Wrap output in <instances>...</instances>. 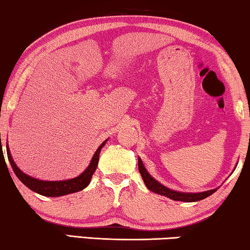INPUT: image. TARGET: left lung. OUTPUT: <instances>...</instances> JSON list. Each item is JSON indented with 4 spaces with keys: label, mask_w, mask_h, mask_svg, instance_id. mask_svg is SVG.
<instances>
[{
    "label": "left lung",
    "mask_w": 250,
    "mask_h": 250,
    "mask_svg": "<svg viewBox=\"0 0 250 250\" xmlns=\"http://www.w3.org/2000/svg\"><path fill=\"white\" fill-rule=\"evenodd\" d=\"M139 170L143 181H145L146 188H148L149 190H151L152 192L162 194V196L168 197L169 199H173V200L187 201V203H191V201H199V200L205 199V198H207L208 196H210V194H213L215 191L217 190V189H213V190H208V191H205V192H199V193L177 192V191L170 190L168 188L164 187L163 184H160L158 181H156L148 172H146V167L143 166L142 160L140 158H139Z\"/></svg>",
    "instance_id": "left-lung-1"
}]
</instances>
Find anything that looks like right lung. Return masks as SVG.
I'll list each match as a JSON object with an SVG mask.
<instances>
[{
    "mask_svg": "<svg viewBox=\"0 0 250 250\" xmlns=\"http://www.w3.org/2000/svg\"><path fill=\"white\" fill-rule=\"evenodd\" d=\"M105 142H107V140L101 143V146H99L97 151H95L90 165H88L87 168L85 169L80 176L75 177V179H71V180H66V181H41V180L34 179V177H30L29 175H27V174L22 173L21 170L17 167L15 162H13L11 153H10V150L8 146H6V153H8L9 162L11 164L13 172H15L17 177H18V179L21 181L27 188H29V189L34 191V192L42 194V196L60 197V196H64V194L78 192V191L83 190L84 188H86L88 186V183H90L91 181V177L93 175V173L95 172V169H97L98 167L99 156H100V151Z\"/></svg>",
    "mask_w": 250,
    "mask_h": 250,
    "instance_id": "1",
    "label": "right lung"
}]
</instances>
